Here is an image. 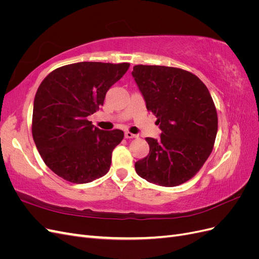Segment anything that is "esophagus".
Here are the masks:
<instances>
[{
  "instance_id": "1",
  "label": "esophagus",
  "mask_w": 259,
  "mask_h": 259,
  "mask_svg": "<svg viewBox=\"0 0 259 259\" xmlns=\"http://www.w3.org/2000/svg\"><path fill=\"white\" fill-rule=\"evenodd\" d=\"M124 136H125V138H127V139H132V138H136L137 137L136 135L132 134V133H130V132H125Z\"/></svg>"
}]
</instances>
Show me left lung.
<instances>
[{
  "label": "left lung",
  "instance_id": "1",
  "mask_svg": "<svg viewBox=\"0 0 259 259\" xmlns=\"http://www.w3.org/2000/svg\"><path fill=\"white\" fill-rule=\"evenodd\" d=\"M132 75L162 132L159 139L146 138L150 150L135 163L136 173L159 186L182 185L213 150L218 126L214 101L204 83L183 69L138 65Z\"/></svg>",
  "mask_w": 259,
  "mask_h": 259
}]
</instances>
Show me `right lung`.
Segmentation results:
<instances>
[{
    "label": "right lung",
    "instance_id": "right-lung-1",
    "mask_svg": "<svg viewBox=\"0 0 259 259\" xmlns=\"http://www.w3.org/2000/svg\"><path fill=\"white\" fill-rule=\"evenodd\" d=\"M130 64L83 61L60 67L38 86L32 136L44 163L70 183H91L108 173L120 130L103 131L88 116L104 105L106 94Z\"/></svg>",
    "mask_w": 259,
    "mask_h": 259
}]
</instances>
